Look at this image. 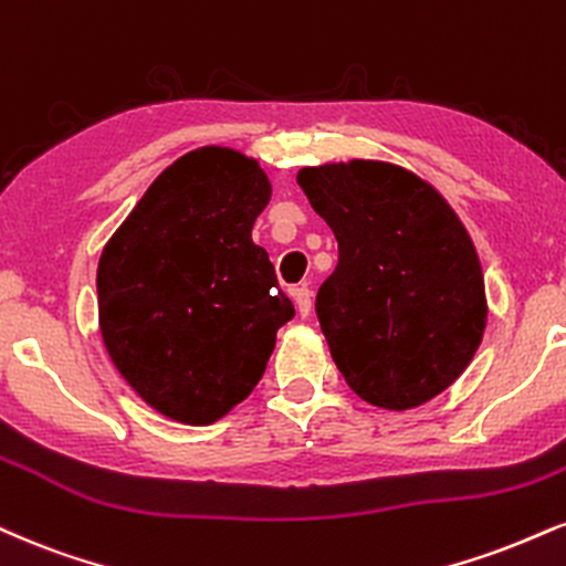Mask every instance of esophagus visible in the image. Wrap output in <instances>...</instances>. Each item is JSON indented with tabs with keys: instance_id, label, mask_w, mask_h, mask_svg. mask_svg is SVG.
Returning <instances> with one entry per match:
<instances>
[{
	"instance_id": "esophagus-1",
	"label": "esophagus",
	"mask_w": 566,
	"mask_h": 566,
	"mask_svg": "<svg viewBox=\"0 0 566 566\" xmlns=\"http://www.w3.org/2000/svg\"><path fill=\"white\" fill-rule=\"evenodd\" d=\"M292 297H295L297 313H301V316H308L311 308H313V292L303 284V287H295V290H292Z\"/></svg>"
}]
</instances>
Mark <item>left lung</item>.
Returning <instances> with one entry per match:
<instances>
[{"mask_svg": "<svg viewBox=\"0 0 566 566\" xmlns=\"http://www.w3.org/2000/svg\"><path fill=\"white\" fill-rule=\"evenodd\" d=\"M297 184L335 231L339 261L316 313L350 390L385 411L448 390L488 324L485 276L455 210L385 160L301 168Z\"/></svg>", "mask_w": 566, "mask_h": 566, "instance_id": "left-lung-1", "label": "left lung"}]
</instances>
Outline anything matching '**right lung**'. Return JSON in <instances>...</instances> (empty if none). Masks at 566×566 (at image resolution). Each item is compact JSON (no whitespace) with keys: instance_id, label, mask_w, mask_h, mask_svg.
<instances>
[{"instance_id":"add662e5","label":"right lung","mask_w":566,"mask_h":566,"mask_svg":"<svg viewBox=\"0 0 566 566\" xmlns=\"http://www.w3.org/2000/svg\"><path fill=\"white\" fill-rule=\"evenodd\" d=\"M269 200L258 160L231 147L192 149L149 184L102 250V343L163 417L192 427L227 417L295 316L253 242Z\"/></svg>"}]
</instances>
